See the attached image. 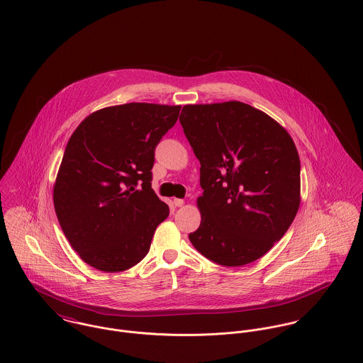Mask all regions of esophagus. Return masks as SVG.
Wrapping results in <instances>:
<instances>
[{
    "instance_id": "esophagus-1",
    "label": "esophagus",
    "mask_w": 363,
    "mask_h": 363,
    "mask_svg": "<svg viewBox=\"0 0 363 363\" xmlns=\"http://www.w3.org/2000/svg\"><path fill=\"white\" fill-rule=\"evenodd\" d=\"M173 204H174L176 207H182V206L184 204V200H182V199H174V200H173Z\"/></svg>"
}]
</instances>
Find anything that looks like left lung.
Here are the masks:
<instances>
[{"instance_id":"obj_1","label":"left lung","mask_w":363,"mask_h":363,"mask_svg":"<svg viewBox=\"0 0 363 363\" xmlns=\"http://www.w3.org/2000/svg\"><path fill=\"white\" fill-rule=\"evenodd\" d=\"M183 131L200 160V228L193 246L239 267L262 257L301 206V160L289 133L250 104H186Z\"/></svg>"}]
</instances>
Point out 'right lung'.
Here are the masks:
<instances>
[{"label":"right lung","mask_w":363,"mask_h":363,"mask_svg":"<svg viewBox=\"0 0 363 363\" xmlns=\"http://www.w3.org/2000/svg\"><path fill=\"white\" fill-rule=\"evenodd\" d=\"M182 106H108L72 133L52 201L71 247L91 267L125 271L144 259L169 207L151 187L155 148Z\"/></svg>","instance_id":"1"}]
</instances>
